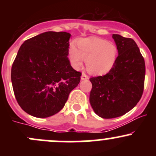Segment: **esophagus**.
Wrapping results in <instances>:
<instances>
[{
	"label": "esophagus",
	"instance_id": "esophagus-1",
	"mask_svg": "<svg viewBox=\"0 0 156 156\" xmlns=\"http://www.w3.org/2000/svg\"><path fill=\"white\" fill-rule=\"evenodd\" d=\"M88 79V75L85 72H82V75H81V80H87Z\"/></svg>",
	"mask_w": 156,
	"mask_h": 156
}]
</instances>
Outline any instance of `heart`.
<instances>
[{
	"mask_svg": "<svg viewBox=\"0 0 156 156\" xmlns=\"http://www.w3.org/2000/svg\"><path fill=\"white\" fill-rule=\"evenodd\" d=\"M118 50L115 45L97 37H87L78 42V49L70 47L69 58L74 66L80 67L87 62V70L95 75H103L114 66Z\"/></svg>",
	"mask_w": 156,
	"mask_h": 156,
	"instance_id": "obj_1",
	"label": "heart"
}]
</instances>
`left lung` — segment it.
Masks as SVG:
<instances>
[{
    "instance_id": "8db88e82",
    "label": "left lung",
    "mask_w": 156,
    "mask_h": 156,
    "mask_svg": "<svg viewBox=\"0 0 156 156\" xmlns=\"http://www.w3.org/2000/svg\"><path fill=\"white\" fill-rule=\"evenodd\" d=\"M119 56L114 66L103 76L92 77L90 103L103 119L126 114L140 100L144 89L145 61L132 38L113 34Z\"/></svg>"
}]
</instances>
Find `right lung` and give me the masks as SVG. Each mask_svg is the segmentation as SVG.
Masks as SVG:
<instances>
[{
	"label": "right lung",
	"instance_id": "right-lung-1",
	"mask_svg": "<svg viewBox=\"0 0 156 156\" xmlns=\"http://www.w3.org/2000/svg\"><path fill=\"white\" fill-rule=\"evenodd\" d=\"M71 34L47 31L26 40L20 47L11 69L16 101L26 112L48 118L65 106L81 73L69 58Z\"/></svg>",
	"mask_w": 156,
	"mask_h": 156
}]
</instances>
